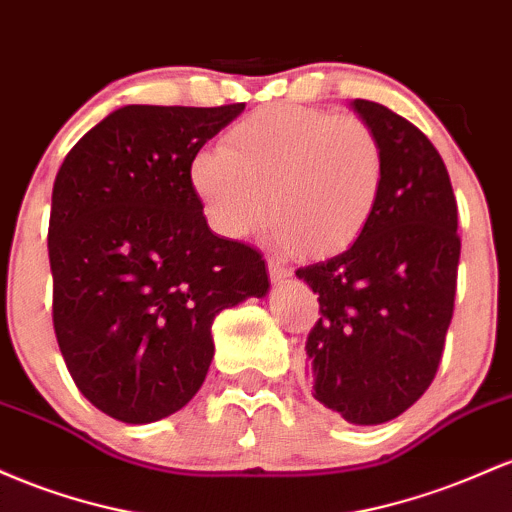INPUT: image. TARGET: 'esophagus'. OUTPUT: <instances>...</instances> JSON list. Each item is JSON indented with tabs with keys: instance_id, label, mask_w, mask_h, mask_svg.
<instances>
[{
	"instance_id": "esophagus-1",
	"label": "esophagus",
	"mask_w": 512,
	"mask_h": 512,
	"mask_svg": "<svg viewBox=\"0 0 512 512\" xmlns=\"http://www.w3.org/2000/svg\"><path fill=\"white\" fill-rule=\"evenodd\" d=\"M268 275H271L273 283H283V280L290 278V268L278 258H268Z\"/></svg>"
}]
</instances>
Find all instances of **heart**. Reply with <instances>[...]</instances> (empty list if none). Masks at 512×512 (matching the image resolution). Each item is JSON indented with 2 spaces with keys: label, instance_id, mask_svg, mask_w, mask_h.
<instances>
[{
  "label": "heart",
  "instance_id": "obj_1",
  "mask_svg": "<svg viewBox=\"0 0 512 512\" xmlns=\"http://www.w3.org/2000/svg\"><path fill=\"white\" fill-rule=\"evenodd\" d=\"M387 154L355 116L319 108H261L193 154L188 183L217 234L241 239L271 203L273 237L297 254L324 258L353 246L380 205Z\"/></svg>",
  "mask_w": 512,
  "mask_h": 512
}]
</instances>
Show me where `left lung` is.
Wrapping results in <instances>:
<instances>
[{
	"mask_svg": "<svg viewBox=\"0 0 512 512\" xmlns=\"http://www.w3.org/2000/svg\"><path fill=\"white\" fill-rule=\"evenodd\" d=\"M380 135L387 179L363 237L295 275L319 295L304 372L314 399L353 426H380L438 372L457 290V203L445 162L416 125L350 101Z\"/></svg>",
	"mask_w": 512,
	"mask_h": 512,
	"instance_id": "1",
	"label": "left lung"
}]
</instances>
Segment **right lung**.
<instances>
[{
  "mask_svg": "<svg viewBox=\"0 0 512 512\" xmlns=\"http://www.w3.org/2000/svg\"><path fill=\"white\" fill-rule=\"evenodd\" d=\"M244 103L123 106L70 149L53 186V324L74 384L132 426L198 394L227 307L268 295L266 261L208 227L188 164Z\"/></svg>",
  "mask_w": 512,
  "mask_h": 512,
  "instance_id": "obj_1",
  "label": "right lung"
}]
</instances>
